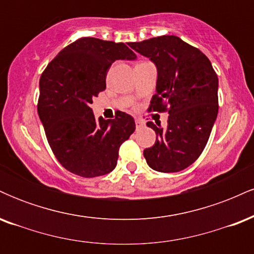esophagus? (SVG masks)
I'll return each instance as SVG.
<instances>
[{
    "label": "esophagus",
    "mask_w": 254,
    "mask_h": 254,
    "mask_svg": "<svg viewBox=\"0 0 254 254\" xmlns=\"http://www.w3.org/2000/svg\"><path fill=\"white\" fill-rule=\"evenodd\" d=\"M144 127V121L142 119H136V127L139 129V127Z\"/></svg>",
    "instance_id": "obj_1"
}]
</instances>
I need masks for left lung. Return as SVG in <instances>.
I'll return each instance as SVG.
<instances>
[{"mask_svg":"<svg viewBox=\"0 0 254 254\" xmlns=\"http://www.w3.org/2000/svg\"><path fill=\"white\" fill-rule=\"evenodd\" d=\"M129 46L157 68L156 93L149 112H168L167 127L147 125L156 133L143 155L150 168L172 173L188 168L208 143L218 112V78L209 58L176 36H161Z\"/></svg>","mask_w":254,"mask_h":254,"instance_id":"obj_1","label":"left lung"}]
</instances>
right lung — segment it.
<instances>
[{
	"mask_svg": "<svg viewBox=\"0 0 254 254\" xmlns=\"http://www.w3.org/2000/svg\"><path fill=\"white\" fill-rule=\"evenodd\" d=\"M135 58L124 43L83 37L65 46L43 71L38 115L65 170L94 178L116 168L119 147L135 131V121L122 111L115 119H95L90 104L106 89L112 63Z\"/></svg>",
	"mask_w": 254,
	"mask_h": 254,
	"instance_id": "obj_1",
	"label": "right lung"
}]
</instances>
